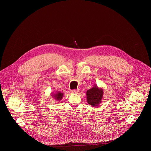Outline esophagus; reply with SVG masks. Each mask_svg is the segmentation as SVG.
Listing matches in <instances>:
<instances>
[{
	"label": "esophagus",
	"mask_w": 151,
	"mask_h": 151,
	"mask_svg": "<svg viewBox=\"0 0 151 151\" xmlns=\"http://www.w3.org/2000/svg\"><path fill=\"white\" fill-rule=\"evenodd\" d=\"M71 92L73 93H78V92H80V89H73L71 91Z\"/></svg>",
	"instance_id": "esophagus-1"
}]
</instances>
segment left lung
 <instances>
[{
	"label": "left lung",
	"mask_w": 151,
	"mask_h": 151,
	"mask_svg": "<svg viewBox=\"0 0 151 151\" xmlns=\"http://www.w3.org/2000/svg\"><path fill=\"white\" fill-rule=\"evenodd\" d=\"M103 96L102 89H99L98 87L94 86L86 92L87 102L92 106H98L101 101Z\"/></svg>",
	"instance_id": "8db88e82"
}]
</instances>
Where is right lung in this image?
Masks as SVG:
<instances>
[{
  "mask_svg": "<svg viewBox=\"0 0 151 151\" xmlns=\"http://www.w3.org/2000/svg\"><path fill=\"white\" fill-rule=\"evenodd\" d=\"M54 96L56 100L60 101V100H61V99L63 97V93L62 92H58L56 94H55Z\"/></svg>",
  "mask_w": 151,
  "mask_h": 151,
  "instance_id": "obj_1",
  "label": "right lung"
}]
</instances>
